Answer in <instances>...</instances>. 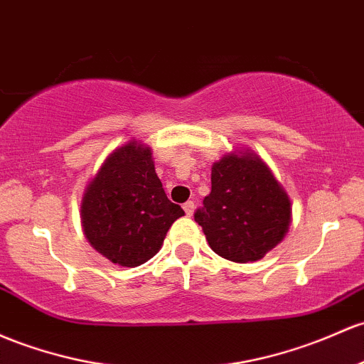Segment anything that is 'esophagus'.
<instances>
[{
  "mask_svg": "<svg viewBox=\"0 0 364 364\" xmlns=\"http://www.w3.org/2000/svg\"><path fill=\"white\" fill-rule=\"evenodd\" d=\"M183 209H185V213H186V215H193V210H195V202H191V200H188L185 203V205H183Z\"/></svg>",
  "mask_w": 364,
  "mask_h": 364,
  "instance_id": "34e87169",
  "label": "esophagus"
}]
</instances>
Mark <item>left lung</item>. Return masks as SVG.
<instances>
[{"mask_svg": "<svg viewBox=\"0 0 364 364\" xmlns=\"http://www.w3.org/2000/svg\"><path fill=\"white\" fill-rule=\"evenodd\" d=\"M213 188L195 213L210 249L233 262L259 261L292 223V203L252 150H233L213 164Z\"/></svg>", "mask_w": 364, "mask_h": 364, "instance_id": "obj_1", "label": "left lung"}]
</instances>
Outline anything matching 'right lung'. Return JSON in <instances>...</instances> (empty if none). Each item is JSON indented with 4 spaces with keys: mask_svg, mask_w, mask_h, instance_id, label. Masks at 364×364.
Instances as JSON below:
<instances>
[{
    "mask_svg": "<svg viewBox=\"0 0 364 364\" xmlns=\"http://www.w3.org/2000/svg\"><path fill=\"white\" fill-rule=\"evenodd\" d=\"M185 210L167 198L151 149L129 139L117 146L87 183L81 200L86 240L114 264L136 267L161 250Z\"/></svg>",
    "mask_w": 364,
    "mask_h": 364,
    "instance_id": "obj_1",
    "label": "right lung"
}]
</instances>
